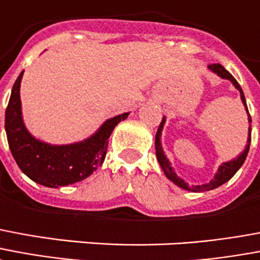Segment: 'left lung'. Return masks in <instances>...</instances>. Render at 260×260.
I'll return each instance as SVG.
<instances>
[{
	"instance_id": "obj_1",
	"label": "left lung",
	"mask_w": 260,
	"mask_h": 260,
	"mask_svg": "<svg viewBox=\"0 0 260 260\" xmlns=\"http://www.w3.org/2000/svg\"><path fill=\"white\" fill-rule=\"evenodd\" d=\"M208 70L212 71L213 74H216L218 77L223 78V80H229V81L232 82L233 86L240 92V98H241V102H243L244 107H245V110H247L248 114V122H249V128H248V139H247V145H245V149L241 154L238 155L237 158H233L230 161H226V162H222V164L219 165L218 172L215 174L213 179H211L208 183H204V184H189L184 182L183 179L179 178L176 172H175L174 167L171 165V161L168 159V157L165 155V151L162 149V143H161V135H162V129H164V125L167 118L162 117V121H161V124L158 126V131H157V134H155V157L158 159V164L159 167L162 168L164 171L165 176L175 183L178 187L183 190H187V191H194V193H203V191H208V190H213L219 187V186H222L223 183H226L228 180L234 176V174L237 172L238 169L241 168V165L244 164V161L247 158L248 151H249V145H251V115L248 113V107H247V102H245V96H244V92L241 89V86L238 85V82L236 81V78L229 73L222 64H209Z\"/></svg>"
}]
</instances>
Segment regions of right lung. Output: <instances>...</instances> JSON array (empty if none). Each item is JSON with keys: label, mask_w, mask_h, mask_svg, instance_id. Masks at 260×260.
I'll return each instance as SVG.
<instances>
[{"label": "right lung", "mask_w": 260, "mask_h": 260, "mask_svg": "<svg viewBox=\"0 0 260 260\" xmlns=\"http://www.w3.org/2000/svg\"><path fill=\"white\" fill-rule=\"evenodd\" d=\"M23 73L13 84L5 111V132L13 158L24 175L47 187L81 182L99 168L105 161L111 132L129 113L111 117L86 139L69 145H51L32 136L24 125L20 101Z\"/></svg>", "instance_id": "right-lung-1"}]
</instances>
